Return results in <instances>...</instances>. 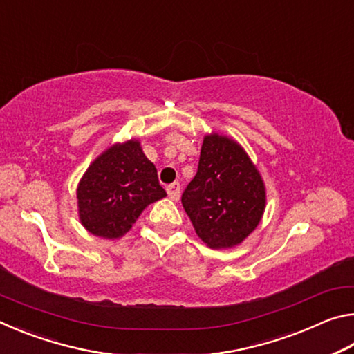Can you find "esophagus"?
Returning <instances> with one entry per match:
<instances>
[{
  "label": "esophagus",
  "instance_id": "esophagus-1",
  "mask_svg": "<svg viewBox=\"0 0 354 354\" xmlns=\"http://www.w3.org/2000/svg\"><path fill=\"white\" fill-rule=\"evenodd\" d=\"M167 194H169V196L171 200H179V194H181V185H179V183H173V184H169L167 185Z\"/></svg>",
  "mask_w": 354,
  "mask_h": 354
}]
</instances>
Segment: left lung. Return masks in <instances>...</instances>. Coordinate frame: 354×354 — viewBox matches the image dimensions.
I'll return each instance as SVG.
<instances>
[{
	"mask_svg": "<svg viewBox=\"0 0 354 354\" xmlns=\"http://www.w3.org/2000/svg\"><path fill=\"white\" fill-rule=\"evenodd\" d=\"M184 211L211 248L242 243L266 209V185L245 149L226 136L203 140L198 171L183 194Z\"/></svg>",
	"mask_w": 354,
	"mask_h": 354,
	"instance_id": "left-lung-1",
	"label": "left lung"
}]
</instances>
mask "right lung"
Masks as SVG:
<instances>
[{
	"label": "right lung",
	"instance_id": "obj_1",
	"mask_svg": "<svg viewBox=\"0 0 354 354\" xmlns=\"http://www.w3.org/2000/svg\"><path fill=\"white\" fill-rule=\"evenodd\" d=\"M165 195L158 170L136 139L115 143L101 153L76 190L82 226L103 239L127 234L143 209Z\"/></svg>",
	"mask_w": 354,
	"mask_h": 354
}]
</instances>
